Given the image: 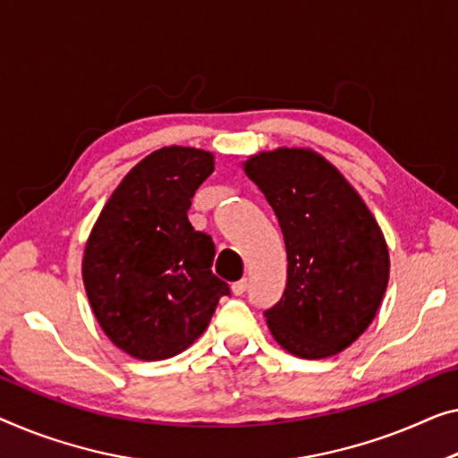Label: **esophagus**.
<instances>
[{"instance_id": "obj_1", "label": "esophagus", "mask_w": 458, "mask_h": 458, "mask_svg": "<svg viewBox=\"0 0 458 458\" xmlns=\"http://www.w3.org/2000/svg\"><path fill=\"white\" fill-rule=\"evenodd\" d=\"M247 288H249V284H247V279H238V282H234L232 284V292H234L236 296H242L244 292H247Z\"/></svg>"}]
</instances>
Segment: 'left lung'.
Returning <instances> with one entry per match:
<instances>
[{"label":"left lung","mask_w":458,"mask_h":458,"mask_svg":"<svg viewBox=\"0 0 458 458\" xmlns=\"http://www.w3.org/2000/svg\"><path fill=\"white\" fill-rule=\"evenodd\" d=\"M277 216L288 252L284 296L265 310L273 339L298 358L335 356L368 329L388 284L377 220L344 174L312 149L244 162Z\"/></svg>","instance_id":"left-lung-1"}]
</instances>
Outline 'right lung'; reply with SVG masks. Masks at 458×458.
Segmentation results:
<instances>
[{"instance_id": "right-lung-1", "label": "right lung", "mask_w": 458, "mask_h": 458, "mask_svg": "<svg viewBox=\"0 0 458 458\" xmlns=\"http://www.w3.org/2000/svg\"><path fill=\"white\" fill-rule=\"evenodd\" d=\"M211 173L214 156L203 149H156L94 224L81 261L86 294L102 331L129 356L152 361L187 350L230 294L211 273L214 241L187 217Z\"/></svg>"}]
</instances>
